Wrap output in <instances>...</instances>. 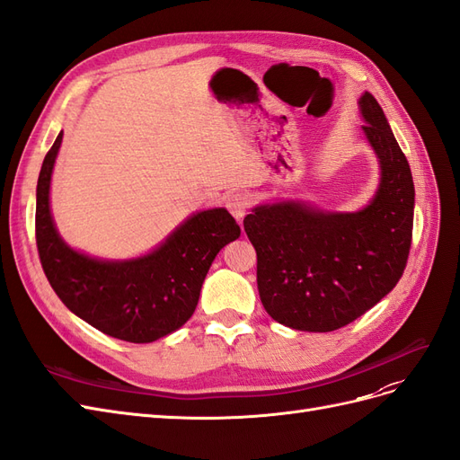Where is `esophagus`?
Wrapping results in <instances>:
<instances>
[{"instance_id": "1", "label": "esophagus", "mask_w": 460, "mask_h": 460, "mask_svg": "<svg viewBox=\"0 0 460 460\" xmlns=\"http://www.w3.org/2000/svg\"><path fill=\"white\" fill-rule=\"evenodd\" d=\"M226 206H227V209H229L231 216H233L234 219H237V221H243V217L246 216V209L251 208V200H248V196H246V194L237 192V194H231V196H227Z\"/></svg>"}]
</instances>
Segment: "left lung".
<instances>
[{
  "instance_id": "obj_1",
  "label": "left lung",
  "mask_w": 460,
  "mask_h": 460,
  "mask_svg": "<svg viewBox=\"0 0 460 460\" xmlns=\"http://www.w3.org/2000/svg\"><path fill=\"white\" fill-rule=\"evenodd\" d=\"M362 130L379 164L374 199L358 212L308 202L261 204L244 217L256 248L260 300L298 332H335L376 306L404 271L412 241L411 165L370 92L358 100Z\"/></svg>"
}]
</instances>
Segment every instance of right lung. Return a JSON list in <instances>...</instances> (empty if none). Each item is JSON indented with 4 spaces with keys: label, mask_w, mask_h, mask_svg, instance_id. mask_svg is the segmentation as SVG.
<instances>
[{
    "label": "right lung",
    "mask_w": 460,
    "mask_h": 460,
    "mask_svg": "<svg viewBox=\"0 0 460 460\" xmlns=\"http://www.w3.org/2000/svg\"><path fill=\"white\" fill-rule=\"evenodd\" d=\"M63 130L44 157L36 187V244L61 303L98 332L128 343H152L192 316L200 288L223 246L241 237L226 208L187 217L152 252L100 260L61 239L49 209V185Z\"/></svg>",
    "instance_id": "add662e5"
}]
</instances>
